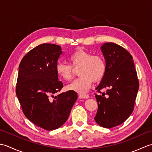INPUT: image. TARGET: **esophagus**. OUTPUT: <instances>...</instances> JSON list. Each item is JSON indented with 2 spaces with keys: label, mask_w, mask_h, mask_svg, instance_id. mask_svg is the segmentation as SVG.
<instances>
[{
  "label": "esophagus",
  "mask_w": 152,
  "mask_h": 152,
  "mask_svg": "<svg viewBox=\"0 0 152 152\" xmlns=\"http://www.w3.org/2000/svg\"><path fill=\"white\" fill-rule=\"evenodd\" d=\"M80 97H81L82 99H88L89 98V95L88 94H79Z\"/></svg>",
  "instance_id": "obj_1"
}]
</instances>
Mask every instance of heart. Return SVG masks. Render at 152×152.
Instances as JSON below:
<instances>
[{"label":"heart","instance_id":"obj_1","mask_svg":"<svg viewBox=\"0 0 152 152\" xmlns=\"http://www.w3.org/2000/svg\"><path fill=\"white\" fill-rule=\"evenodd\" d=\"M69 64L58 62L56 70L57 75L66 81L73 76V69L79 67L78 74L80 77L68 85L66 88L80 93L86 92L91 88L93 80L99 82L104 77L106 64L104 57L99 55H93L88 51L80 49L69 56Z\"/></svg>","mask_w":152,"mask_h":152}]
</instances>
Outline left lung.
Instances as JSON below:
<instances>
[{
    "label": "left lung",
    "mask_w": 152,
    "mask_h": 152,
    "mask_svg": "<svg viewBox=\"0 0 152 152\" xmlns=\"http://www.w3.org/2000/svg\"><path fill=\"white\" fill-rule=\"evenodd\" d=\"M106 70L102 81L96 88L98 110L95 117L97 124L112 128L124 123L133 112L139 88L137 73L130 53L113 42L101 47ZM108 89L106 93L100 90Z\"/></svg>",
    "instance_id": "left-lung-1"
}]
</instances>
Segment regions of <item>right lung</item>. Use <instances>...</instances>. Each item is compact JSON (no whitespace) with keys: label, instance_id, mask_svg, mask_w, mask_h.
<instances>
[{"label":"right lung","instance_id":"add662e5","mask_svg":"<svg viewBox=\"0 0 152 152\" xmlns=\"http://www.w3.org/2000/svg\"><path fill=\"white\" fill-rule=\"evenodd\" d=\"M63 51L61 46L42 44L23 57L19 66L15 92L23 112L33 124L46 131L62 126L67 120L78 95L63 88L56 66Z\"/></svg>","mask_w":152,"mask_h":152}]
</instances>
